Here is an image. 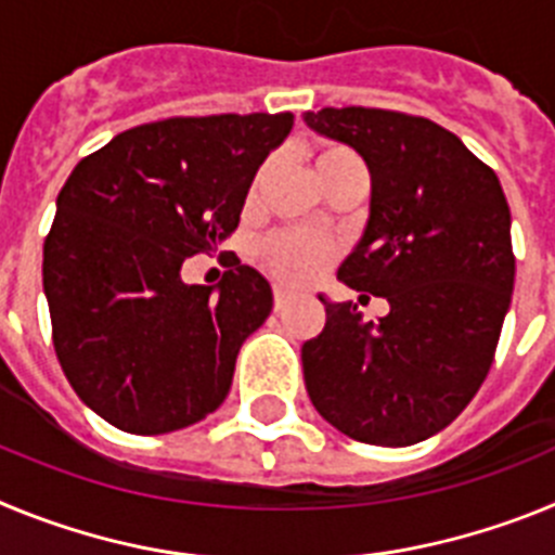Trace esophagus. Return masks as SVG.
I'll list each match as a JSON object with an SVG mask.
<instances>
[{
  "instance_id": "obj_1",
  "label": "esophagus",
  "mask_w": 555,
  "mask_h": 555,
  "mask_svg": "<svg viewBox=\"0 0 555 555\" xmlns=\"http://www.w3.org/2000/svg\"><path fill=\"white\" fill-rule=\"evenodd\" d=\"M272 294H274V311H281V308L292 300V292H286L283 286H274Z\"/></svg>"
}]
</instances>
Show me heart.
I'll return each mask as SVG.
<instances>
[{
    "label": "heart",
    "instance_id": "obj_1",
    "mask_svg": "<svg viewBox=\"0 0 555 555\" xmlns=\"http://www.w3.org/2000/svg\"><path fill=\"white\" fill-rule=\"evenodd\" d=\"M317 166V178L320 183H325L331 175L341 169H361V160L358 155H352L345 146H322L313 158ZM263 171H258L255 185L261 183ZM336 255V244L325 235L302 233V230H283V233L269 235L267 242L261 244V261L269 272L283 283H292V286H302V283H311L327 263L333 261Z\"/></svg>",
    "mask_w": 555,
    "mask_h": 555
}]
</instances>
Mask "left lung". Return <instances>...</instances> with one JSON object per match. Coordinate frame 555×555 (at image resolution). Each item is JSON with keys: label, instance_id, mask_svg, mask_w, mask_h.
Wrapping results in <instances>:
<instances>
[{"label": "left lung", "instance_id": "left-lung-1", "mask_svg": "<svg viewBox=\"0 0 555 555\" xmlns=\"http://www.w3.org/2000/svg\"><path fill=\"white\" fill-rule=\"evenodd\" d=\"M302 119L370 169V219L338 281L389 300L364 322L352 302L320 297L325 327L302 345L308 397L356 442H423L467 409L494 361L514 288L506 194L459 135L423 116L322 107Z\"/></svg>", "mask_w": 555, "mask_h": 555}]
</instances>
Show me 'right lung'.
Masks as SVG:
<instances>
[{"label":"right lung","instance_id":"obj_1","mask_svg":"<svg viewBox=\"0 0 555 555\" xmlns=\"http://www.w3.org/2000/svg\"><path fill=\"white\" fill-rule=\"evenodd\" d=\"M292 125V113L175 116L119 132L68 175L43 294L68 384L113 428L169 434L228 397L272 288L238 258L219 286H189L180 269L238 228L255 171Z\"/></svg>","mask_w":555,"mask_h":555}]
</instances>
